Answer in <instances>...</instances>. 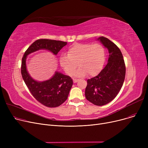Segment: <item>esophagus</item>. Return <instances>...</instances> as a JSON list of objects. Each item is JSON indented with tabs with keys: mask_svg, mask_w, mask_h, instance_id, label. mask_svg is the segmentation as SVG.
I'll return each instance as SVG.
<instances>
[{
	"mask_svg": "<svg viewBox=\"0 0 148 148\" xmlns=\"http://www.w3.org/2000/svg\"><path fill=\"white\" fill-rule=\"evenodd\" d=\"M79 79H73V82L74 83H77V82H78Z\"/></svg>",
	"mask_w": 148,
	"mask_h": 148,
	"instance_id": "obj_1",
	"label": "esophagus"
}]
</instances>
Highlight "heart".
Here are the masks:
<instances>
[{"instance_id": "obj_1", "label": "heart", "mask_w": 148, "mask_h": 148, "mask_svg": "<svg viewBox=\"0 0 148 148\" xmlns=\"http://www.w3.org/2000/svg\"><path fill=\"white\" fill-rule=\"evenodd\" d=\"M106 60V50L99 44H74L69 47L67 56L60 57V66L68 75H71L78 66L75 73L77 77L97 75L102 69Z\"/></svg>"}]
</instances>
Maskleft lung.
<instances>
[{
    "label": "left lung",
    "instance_id": "1",
    "mask_svg": "<svg viewBox=\"0 0 148 148\" xmlns=\"http://www.w3.org/2000/svg\"><path fill=\"white\" fill-rule=\"evenodd\" d=\"M98 40L108 51V62L98 75L87 80L85 97L94 105H106L117 96L125 80L126 68L122 54L114 43L101 36Z\"/></svg>",
    "mask_w": 148,
    "mask_h": 148
}]
</instances>
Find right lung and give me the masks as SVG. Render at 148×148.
<instances>
[{"instance_id": "right-lung-1", "label": "right lung", "mask_w": 148, "mask_h": 148, "mask_svg": "<svg viewBox=\"0 0 148 148\" xmlns=\"http://www.w3.org/2000/svg\"><path fill=\"white\" fill-rule=\"evenodd\" d=\"M67 44L66 42L48 39H41L31 44L22 58L21 75L31 94L42 105L49 107H56L63 104L73 86L72 79L68 75L56 72L48 80L39 82L34 80L27 71L26 59L28 54L41 49L50 51L54 54Z\"/></svg>"}]
</instances>
